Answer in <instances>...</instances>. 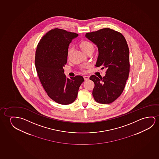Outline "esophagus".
I'll return each instance as SVG.
<instances>
[{
    "label": "esophagus",
    "mask_w": 159,
    "mask_h": 159,
    "mask_svg": "<svg viewBox=\"0 0 159 159\" xmlns=\"http://www.w3.org/2000/svg\"><path fill=\"white\" fill-rule=\"evenodd\" d=\"M84 78L85 80H88L89 79V76H88V75H84Z\"/></svg>",
    "instance_id": "34e87169"
}]
</instances>
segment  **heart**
I'll return each mask as SVG.
<instances>
[{
    "mask_svg": "<svg viewBox=\"0 0 159 159\" xmlns=\"http://www.w3.org/2000/svg\"><path fill=\"white\" fill-rule=\"evenodd\" d=\"M80 47L81 50L83 51L84 53H86L90 51L94 50V46L93 45V44L91 43L88 42V41H86V40H84L81 42L80 43ZM70 51H71V49L70 48L68 50V55L70 53Z\"/></svg>",
    "mask_w": 159,
    "mask_h": 159,
    "instance_id": "heart-1",
    "label": "heart"
}]
</instances>
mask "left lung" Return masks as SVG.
Returning <instances> with one entry per match:
<instances>
[{
	"mask_svg": "<svg viewBox=\"0 0 159 159\" xmlns=\"http://www.w3.org/2000/svg\"><path fill=\"white\" fill-rule=\"evenodd\" d=\"M85 37L98 48L95 66L107 68L103 78L90 76L94 83L93 96L98 103H111L121 94L129 78V48L126 40L121 33L107 28L88 33Z\"/></svg>",
	"mask_w": 159,
	"mask_h": 159,
	"instance_id": "1",
	"label": "left lung"
}]
</instances>
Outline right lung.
Returning a JSON list of instances; mask_svg holds the SVG:
<instances>
[{"label":"right lung","instance_id":"add662e5","mask_svg":"<svg viewBox=\"0 0 159 159\" xmlns=\"http://www.w3.org/2000/svg\"><path fill=\"white\" fill-rule=\"evenodd\" d=\"M78 36L76 33L61 29L51 30L40 40L35 52V65L42 86L48 97L61 104L75 101L84 81L80 75L69 79L64 74L68 46Z\"/></svg>","mask_w":159,"mask_h":159}]
</instances>
